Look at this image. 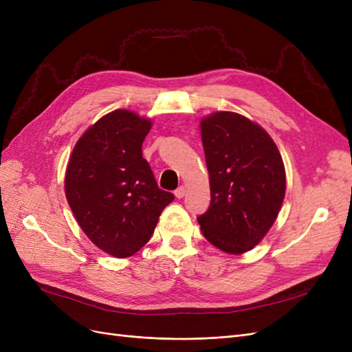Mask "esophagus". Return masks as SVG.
Returning a JSON list of instances; mask_svg holds the SVG:
<instances>
[{
    "label": "esophagus",
    "instance_id": "esophagus-1",
    "mask_svg": "<svg viewBox=\"0 0 352 352\" xmlns=\"http://www.w3.org/2000/svg\"><path fill=\"white\" fill-rule=\"evenodd\" d=\"M185 192H186V189H185L184 186H179V188L175 190V197L180 199V198L185 197Z\"/></svg>",
    "mask_w": 352,
    "mask_h": 352
}]
</instances>
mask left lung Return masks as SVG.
I'll list each match as a JSON object with an SVG mask.
<instances>
[{"label":"left lung","instance_id":"left-lung-1","mask_svg":"<svg viewBox=\"0 0 352 352\" xmlns=\"http://www.w3.org/2000/svg\"><path fill=\"white\" fill-rule=\"evenodd\" d=\"M211 201L198 217L216 248L239 255L267 235L282 207L286 173L270 135L248 117L216 111L201 120Z\"/></svg>","mask_w":352,"mask_h":352}]
</instances>
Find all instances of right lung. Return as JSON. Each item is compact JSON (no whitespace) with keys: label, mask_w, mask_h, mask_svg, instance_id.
<instances>
[{"label":"right lung","mask_w":352,"mask_h":352,"mask_svg":"<svg viewBox=\"0 0 352 352\" xmlns=\"http://www.w3.org/2000/svg\"><path fill=\"white\" fill-rule=\"evenodd\" d=\"M151 126L131 110H114L83 132L67 163L65 192L74 219L92 243L116 258L140 251L175 199L157 186L142 157Z\"/></svg>","instance_id":"add662e5"}]
</instances>
